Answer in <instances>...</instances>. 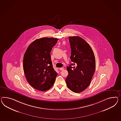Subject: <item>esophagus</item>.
<instances>
[{
  "mask_svg": "<svg viewBox=\"0 0 121 121\" xmlns=\"http://www.w3.org/2000/svg\"><path fill=\"white\" fill-rule=\"evenodd\" d=\"M64 69V68H59V69H60V70H63Z\"/></svg>",
  "mask_w": 121,
  "mask_h": 121,
  "instance_id": "34e87169",
  "label": "esophagus"
}]
</instances>
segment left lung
<instances>
[{"mask_svg": "<svg viewBox=\"0 0 121 121\" xmlns=\"http://www.w3.org/2000/svg\"><path fill=\"white\" fill-rule=\"evenodd\" d=\"M73 63L67 67L68 75L65 79L67 87L75 93H79L90 85L95 69V59L91 47L79 36H69ZM74 66L72 67V65Z\"/></svg>", "mask_w": 121, "mask_h": 121, "instance_id": "left-lung-1", "label": "left lung"}]
</instances>
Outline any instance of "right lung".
I'll list each match as a JSON object with an SVG mask.
<instances>
[{"mask_svg": "<svg viewBox=\"0 0 121 121\" xmlns=\"http://www.w3.org/2000/svg\"><path fill=\"white\" fill-rule=\"evenodd\" d=\"M58 39L47 37L36 39L24 54L23 68L26 80L39 91L48 90L55 82L57 73L53 68L50 52Z\"/></svg>", "mask_w": 121, "mask_h": 121, "instance_id": "obj_1", "label": "right lung"}]
</instances>
